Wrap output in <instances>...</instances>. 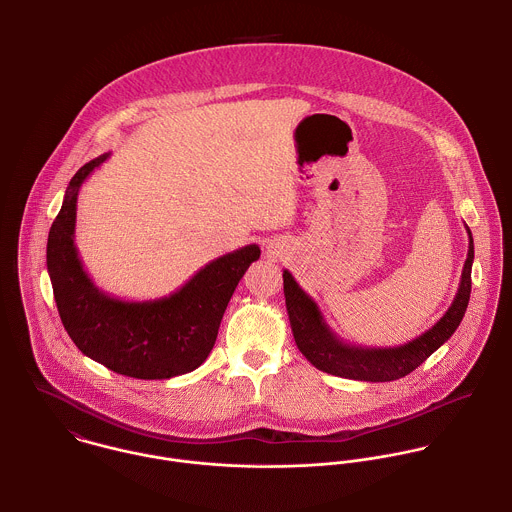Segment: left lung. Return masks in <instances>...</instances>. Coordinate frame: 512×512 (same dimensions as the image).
Instances as JSON below:
<instances>
[{
  "mask_svg": "<svg viewBox=\"0 0 512 512\" xmlns=\"http://www.w3.org/2000/svg\"><path fill=\"white\" fill-rule=\"evenodd\" d=\"M465 228L469 234V250L453 303L432 329L400 347L380 349L351 345L343 341L327 325L317 303L299 288L292 274L284 270L286 307L290 315L293 339L301 355L315 368L327 374L365 382H390L416 370L455 333L465 315L471 295V266L475 258L473 236L469 226Z\"/></svg>",
  "mask_w": 512,
  "mask_h": 512,
  "instance_id": "1",
  "label": "left lung"
}]
</instances>
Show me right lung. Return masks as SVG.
Masks as SVG:
<instances>
[{
	"instance_id": "1",
	"label": "right lung",
	"mask_w": 512,
	"mask_h": 512,
	"mask_svg": "<svg viewBox=\"0 0 512 512\" xmlns=\"http://www.w3.org/2000/svg\"><path fill=\"white\" fill-rule=\"evenodd\" d=\"M108 157L102 153L74 173L49 230L47 272L61 321L82 355L118 374L163 380L191 372L213 351L224 309L260 246L220 256L159 299L124 301L102 292L82 268L74 226L78 191Z\"/></svg>"
}]
</instances>
